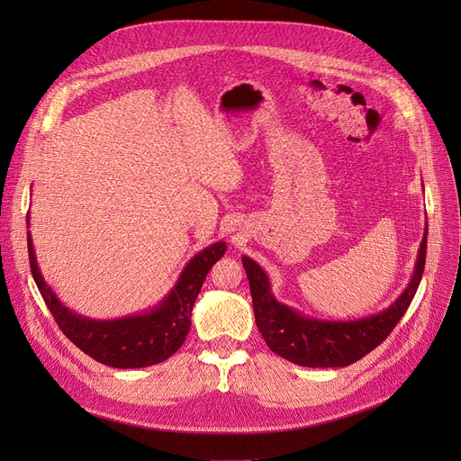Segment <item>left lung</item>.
<instances>
[{"mask_svg":"<svg viewBox=\"0 0 461 461\" xmlns=\"http://www.w3.org/2000/svg\"><path fill=\"white\" fill-rule=\"evenodd\" d=\"M427 254V232L417 254L408 288L388 310L356 321H323L298 313L276 302L269 278L259 265L242 258L252 292L256 325L275 354L302 367H346L379 346L408 312L420 288Z\"/></svg>","mask_w":461,"mask_h":461,"instance_id":"left-lung-1","label":"left lung"}]
</instances>
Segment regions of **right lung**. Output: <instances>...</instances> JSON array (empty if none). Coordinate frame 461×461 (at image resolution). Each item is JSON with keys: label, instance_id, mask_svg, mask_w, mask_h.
I'll return each instance as SVG.
<instances>
[{"label": "right lung", "instance_id": "obj_1", "mask_svg": "<svg viewBox=\"0 0 461 461\" xmlns=\"http://www.w3.org/2000/svg\"><path fill=\"white\" fill-rule=\"evenodd\" d=\"M26 240H29L31 271L36 286L65 337L92 359L117 369L161 364L183 346L190 330L194 302L200 294L205 276L213 263L227 252L225 242H215L194 256L180 273L173 290L151 312L113 321H95L71 312L58 300L40 275L31 232L26 234Z\"/></svg>", "mask_w": 461, "mask_h": 461}]
</instances>
